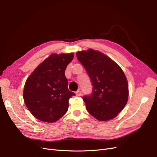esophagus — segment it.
Masks as SVG:
<instances>
[{
  "instance_id": "1",
  "label": "esophagus",
  "mask_w": 157,
  "mask_h": 157,
  "mask_svg": "<svg viewBox=\"0 0 157 157\" xmlns=\"http://www.w3.org/2000/svg\"><path fill=\"white\" fill-rule=\"evenodd\" d=\"M75 94H76V96H81V92H80V90H78V91L76 92Z\"/></svg>"
}]
</instances>
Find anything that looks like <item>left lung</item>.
<instances>
[{
    "instance_id": "1",
    "label": "left lung",
    "mask_w": 157,
    "mask_h": 157,
    "mask_svg": "<svg viewBox=\"0 0 157 157\" xmlns=\"http://www.w3.org/2000/svg\"><path fill=\"white\" fill-rule=\"evenodd\" d=\"M78 60L86 70L92 93L83 97L87 111L100 121L116 117L126 105L128 84L117 63L101 52L88 49L77 52Z\"/></svg>"
}]
</instances>
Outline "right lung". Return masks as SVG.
<instances>
[{
    "label": "right lung",
    "instance_id": "add662e5",
    "mask_svg": "<svg viewBox=\"0 0 157 157\" xmlns=\"http://www.w3.org/2000/svg\"><path fill=\"white\" fill-rule=\"evenodd\" d=\"M74 54H52L27 78L23 99L32 115L42 122H54L67 113L75 94L68 90L65 71Z\"/></svg>",
    "mask_w": 157,
    "mask_h": 157
}]
</instances>
